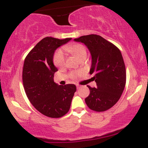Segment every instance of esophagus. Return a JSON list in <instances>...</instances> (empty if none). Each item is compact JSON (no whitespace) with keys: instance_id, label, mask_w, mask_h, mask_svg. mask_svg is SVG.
<instances>
[{"instance_id":"esophagus-1","label":"esophagus","mask_w":148,"mask_h":148,"mask_svg":"<svg viewBox=\"0 0 148 148\" xmlns=\"http://www.w3.org/2000/svg\"><path fill=\"white\" fill-rule=\"evenodd\" d=\"M76 88H77V89H79V88H81V86H80V85H79V84H76Z\"/></svg>"}]
</instances>
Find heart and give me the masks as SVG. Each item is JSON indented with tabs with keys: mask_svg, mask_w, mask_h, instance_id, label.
Here are the masks:
<instances>
[{
	"mask_svg": "<svg viewBox=\"0 0 148 148\" xmlns=\"http://www.w3.org/2000/svg\"><path fill=\"white\" fill-rule=\"evenodd\" d=\"M64 51L69 53L75 56L78 60H80L82 58L87 56V51L86 47L84 45L80 44H72L64 47ZM65 62V58L63 53L62 51H58L54 57V63L58 67H63Z\"/></svg>",
	"mask_w": 148,
	"mask_h": 148,
	"instance_id": "heart-1",
	"label": "heart"
}]
</instances>
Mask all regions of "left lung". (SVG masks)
Listing matches in <instances>:
<instances>
[{
	"instance_id": "left-lung-1",
	"label": "left lung",
	"mask_w": 148,
	"mask_h": 148,
	"mask_svg": "<svg viewBox=\"0 0 148 148\" xmlns=\"http://www.w3.org/2000/svg\"><path fill=\"white\" fill-rule=\"evenodd\" d=\"M87 47L92 58L90 74L97 88L90 89L86 98L87 106L93 111L109 109L118 102L126 84V69L121 52L114 45L97 35H88L74 39Z\"/></svg>"
}]
</instances>
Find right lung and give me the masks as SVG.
<instances>
[{
	"label": "right lung",
	"mask_w": 148,
	"mask_h": 148,
	"mask_svg": "<svg viewBox=\"0 0 148 148\" xmlns=\"http://www.w3.org/2000/svg\"><path fill=\"white\" fill-rule=\"evenodd\" d=\"M71 40L42 39L28 54L23 64L22 78L25 94L37 111L50 118H60L69 111L76 90L75 85L60 86L53 80L58 71L53 64L54 53Z\"/></svg>",
	"instance_id": "obj_1"
}]
</instances>
